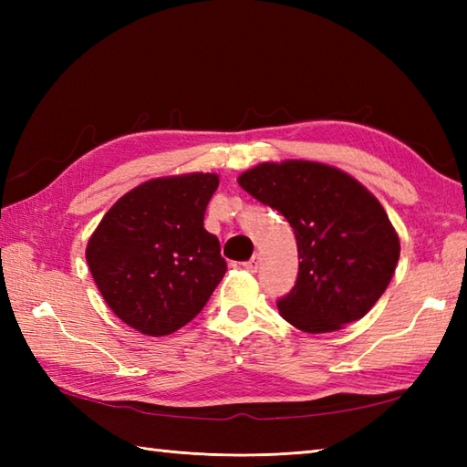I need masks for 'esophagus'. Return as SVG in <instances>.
Returning <instances> with one entry per match:
<instances>
[{"instance_id":"1","label":"esophagus","mask_w":467,"mask_h":467,"mask_svg":"<svg viewBox=\"0 0 467 467\" xmlns=\"http://www.w3.org/2000/svg\"><path fill=\"white\" fill-rule=\"evenodd\" d=\"M243 266H244V269L249 271V273H256V269H259V256H256V254L251 256L249 261L243 263Z\"/></svg>"}]
</instances>
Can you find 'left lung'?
<instances>
[{
  "instance_id": "1",
  "label": "left lung",
  "mask_w": 467,
  "mask_h": 467,
  "mask_svg": "<svg viewBox=\"0 0 467 467\" xmlns=\"http://www.w3.org/2000/svg\"><path fill=\"white\" fill-rule=\"evenodd\" d=\"M239 184L293 226L299 275L276 301L286 321L305 333H329L369 313L395 273L400 236L363 184L309 161L263 162Z\"/></svg>"
}]
</instances>
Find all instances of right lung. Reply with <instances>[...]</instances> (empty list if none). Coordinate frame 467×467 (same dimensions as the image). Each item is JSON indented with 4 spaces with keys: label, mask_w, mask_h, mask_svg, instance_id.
Here are the masks:
<instances>
[{
    "label": "right lung",
    "mask_w": 467,
    "mask_h": 467,
    "mask_svg": "<svg viewBox=\"0 0 467 467\" xmlns=\"http://www.w3.org/2000/svg\"><path fill=\"white\" fill-rule=\"evenodd\" d=\"M216 174L154 178L124 194L88 241L86 261L108 306L150 337L171 335L202 311L226 273L204 228Z\"/></svg>",
    "instance_id": "add662e5"
}]
</instances>
